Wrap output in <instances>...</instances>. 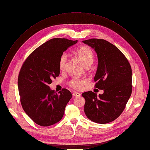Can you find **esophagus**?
Here are the masks:
<instances>
[{"label":"esophagus","mask_w":150,"mask_h":150,"mask_svg":"<svg viewBox=\"0 0 150 150\" xmlns=\"http://www.w3.org/2000/svg\"><path fill=\"white\" fill-rule=\"evenodd\" d=\"M73 96H74V97H79L80 96V94L79 93H77V92H73Z\"/></svg>","instance_id":"obj_1"}]
</instances>
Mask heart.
Instances as JSON below:
<instances>
[{
	"label": "heart",
	"mask_w": 150,
	"mask_h": 150,
	"mask_svg": "<svg viewBox=\"0 0 150 150\" xmlns=\"http://www.w3.org/2000/svg\"><path fill=\"white\" fill-rule=\"evenodd\" d=\"M76 54L78 55L85 66L91 65L94 60V54L92 50L88 47L83 46L76 50ZM67 62V54L63 52L59 58L58 66L60 70H63L65 68ZM86 83V80L84 79H79L74 77L68 83L69 85L73 88L80 89Z\"/></svg>",
	"instance_id": "1"
}]
</instances>
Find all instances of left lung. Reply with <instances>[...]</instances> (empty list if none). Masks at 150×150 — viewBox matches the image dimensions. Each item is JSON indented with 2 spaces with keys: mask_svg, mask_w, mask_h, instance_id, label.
Masks as SVG:
<instances>
[{
  "mask_svg": "<svg viewBox=\"0 0 150 150\" xmlns=\"http://www.w3.org/2000/svg\"><path fill=\"white\" fill-rule=\"evenodd\" d=\"M83 42L97 53L98 66L94 78L95 87L104 91L99 96L92 91L82 93L86 100L84 113L94 122L109 123L122 113L131 95V67L124 54L109 42L92 38Z\"/></svg>",
  "mask_w": 150,
  "mask_h": 150,
  "instance_id": "1",
  "label": "left lung"
}]
</instances>
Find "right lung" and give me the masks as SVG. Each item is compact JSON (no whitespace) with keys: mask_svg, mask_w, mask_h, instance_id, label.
<instances>
[{"mask_svg":"<svg viewBox=\"0 0 150 150\" xmlns=\"http://www.w3.org/2000/svg\"><path fill=\"white\" fill-rule=\"evenodd\" d=\"M77 40L57 38L44 43L25 59L19 73L18 85L23 109L37 124L54 125L62 119L72 98L69 90L56 93L48 84L59 74V58Z\"/></svg>","mask_w":150,"mask_h":150,"instance_id":"right-lung-1","label":"right lung"}]
</instances>
